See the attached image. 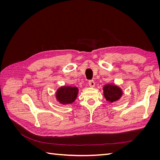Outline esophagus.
Instances as JSON below:
<instances>
[{"label": "esophagus", "mask_w": 160, "mask_h": 160, "mask_svg": "<svg viewBox=\"0 0 160 160\" xmlns=\"http://www.w3.org/2000/svg\"><path fill=\"white\" fill-rule=\"evenodd\" d=\"M89 85L91 87V88H93L95 86V82L93 80H90L89 81Z\"/></svg>", "instance_id": "esophagus-1"}]
</instances>
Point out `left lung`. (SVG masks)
Masks as SVG:
<instances>
[{
  "label": "left lung",
  "mask_w": 160,
  "mask_h": 160,
  "mask_svg": "<svg viewBox=\"0 0 160 160\" xmlns=\"http://www.w3.org/2000/svg\"><path fill=\"white\" fill-rule=\"evenodd\" d=\"M122 94V90L115 85L108 84L103 87V95L105 98L111 103L119 99Z\"/></svg>",
  "instance_id": "1"
}]
</instances>
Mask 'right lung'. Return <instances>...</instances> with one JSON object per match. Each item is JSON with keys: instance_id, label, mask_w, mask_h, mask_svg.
<instances>
[{"instance_id": "1", "label": "right lung", "mask_w": 160, "mask_h": 160, "mask_svg": "<svg viewBox=\"0 0 160 160\" xmlns=\"http://www.w3.org/2000/svg\"><path fill=\"white\" fill-rule=\"evenodd\" d=\"M78 93V88L75 87H61L56 93V98L59 103L66 105L74 102Z\"/></svg>"}]
</instances>
